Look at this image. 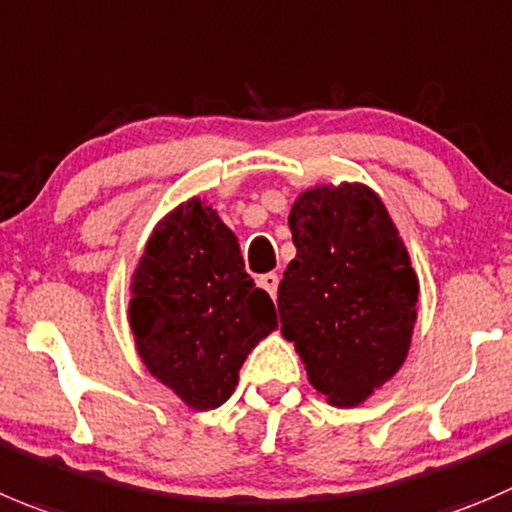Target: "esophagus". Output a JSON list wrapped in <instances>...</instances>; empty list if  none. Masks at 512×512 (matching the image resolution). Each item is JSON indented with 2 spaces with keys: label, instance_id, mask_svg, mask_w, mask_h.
<instances>
[{
  "label": "esophagus",
  "instance_id": "34e87169",
  "mask_svg": "<svg viewBox=\"0 0 512 512\" xmlns=\"http://www.w3.org/2000/svg\"><path fill=\"white\" fill-rule=\"evenodd\" d=\"M259 284H261V289L269 291L271 299H274L276 291H279V274H264V276H259Z\"/></svg>",
  "mask_w": 512,
  "mask_h": 512
}]
</instances>
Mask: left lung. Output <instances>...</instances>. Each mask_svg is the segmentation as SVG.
I'll use <instances>...</instances> for the list:
<instances>
[{"instance_id":"obj_1","label":"left lung","mask_w":512,"mask_h":512,"mask_svg":"<svg viewBox=\"0 0 512 512\" xmlns=\"http://www.w3.org/2000/svg\"><path fill=\"white\" fill-rule=\"evenodd\" d=\"M296 259L279 284L281 334L334 407H357L410 349L417 274L382 198L362 183L316 186L291 206Z\"/></svg>"}]
</instances>
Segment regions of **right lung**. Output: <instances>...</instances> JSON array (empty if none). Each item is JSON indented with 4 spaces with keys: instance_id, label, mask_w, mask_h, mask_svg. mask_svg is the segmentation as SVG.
Here are the masks:
<instances>
[{
    "instance_id": "obj_1",
    "label": "right lung",
    "mask_w": 512,
    "mask_h": 512,
    "mask_svg": "<svg viewBox=\"0 0 512 512\" xmlns=\"http://www.w3.org/2000/svg\"><path fill=\"white\" fill-rule=\"evenodd\" d=\"M130 329L155 379L193 410L221 407L276 309L243 269L231 228L201 198L170 211L133 274Z\"/></svg>"
}]
</instances>
